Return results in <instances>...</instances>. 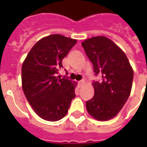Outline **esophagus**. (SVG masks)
<instances>
[{
	"instance_id": "esophagus-1",
	"label": "esophagus",
	"mask_w": 147,
	"mask_h": 147,
	"mask_svg": "<svg viewBox=\"0 0 147 147\" xmlns=\"http://www.w3.org/2000/svg\"><path fill=\"white\" fill-rule=\"evenodd\" d=\"M84 83H85V81L84 80H81V81L79 82V85H80V86H82Z\"/></svg>"
}]
</instances>
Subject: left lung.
Listing matches in <instances>:
<instances>
[{
    "instance_id": "8db88e82",
    "label": "left lung",
    "mask_w": 147,
    "mask_h": 147,
    "mask_svg": "<svg viewBox=\"0 0 147 147\" xmlns=\"http://www.w3.org/2000/svg\"><path fill=\"white\" fill-rule=\"evenodd\" d=\"M82 45L95 75L102 74L101 82L92 83L94 95L86 102V110L96 120H111L119 113L131 94L132 67L124 52L106 37L86 39Z\"/></svg>"
}]
</instances>
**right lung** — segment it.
I'll list each match as a JSON object with an SVG mask.
<instances>
[{
    "instance_id": "obj_1",
    "label": "right lung",
    "mask_w": 147,
    "mask_h": 147,
    "mask_svg": "<svg viewBox=\"0 0 147 147\" xmlns=\"http://www.w3.org/2000/svg\"><path fill=\"white\" fill-rule=\"evenodd\" d=\"M76 39L61 34L44 37L34 44L22 65V87L29 104L43 120L65 117L76 97L77 83L56 76Z\"/></svg>"
}]
</instances>
